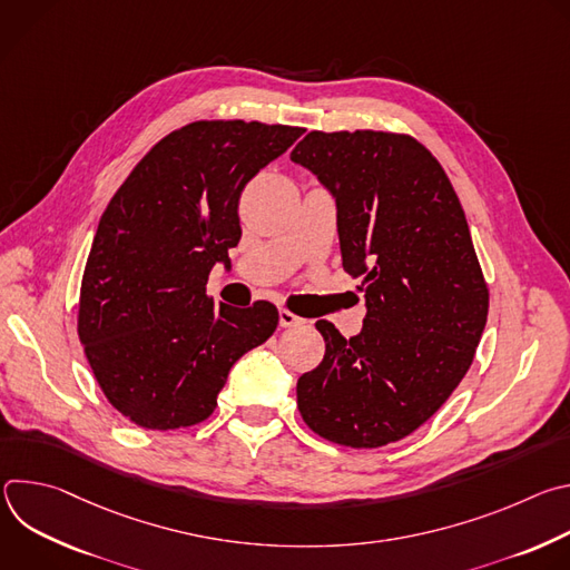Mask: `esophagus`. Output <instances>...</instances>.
Masks as SVG:
<instances>
[{
	"label": "esophagus",
	"instance_id": "obj_1",
	"mask_svg": "<svg viewBox=\"0 0 570 570\" xmlns=\"http://www.w3.org/2000/svg\"><path fill=\"white\" fill-rule=\"evenodd\" d=\"M279 324L282 327H299V324H304V317L295 315L288 308H279Z\"/></svg>",
	"mask_w": 570,
	"mask_h": 570
}]
</instances>
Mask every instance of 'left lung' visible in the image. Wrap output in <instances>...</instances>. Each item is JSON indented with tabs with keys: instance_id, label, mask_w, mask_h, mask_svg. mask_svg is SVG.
<instances>
[{
	"instance_id": "left-lung-1",
	"label": "left lung",
	"mask_w": 570,
	"mask_h": 570,
	"mask_svg": "<svg viewBox=\"0 0 570 570\" xmlns=\"http://www.w3.org/2000/svg\"><path fill=\"white\" fill-rule=\"evenodd\" d=\"M338 207L343 268L365 295L350 341L327 320L322 363L297 381V409L320 438L376 449L429 422L466 374L490 288L462 205L415 137L311 130L291 153Z\"/></svg>"
}]
</instances>
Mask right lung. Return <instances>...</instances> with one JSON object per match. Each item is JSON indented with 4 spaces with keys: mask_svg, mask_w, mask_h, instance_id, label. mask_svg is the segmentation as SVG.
<instances>
[{
    "mask_svg": "<svg viewBox=\"0 0 570 570\" xmlns=\"http://www.w3.org/2000/svg\"><path fill=\"white\" fill-rule=\"evenodd\" d=\"M297 126L194 121L159 139L108 203L80 282L78 338L112 409L150 431L205 422L277 306L214 304L209 271L240 238L238 198Z\"/></svg>",
    "mask_w": 570,
    "mask_h": 570,
    "instance_id": "obj_1",
    "label": "right lung"
}]
</instances>
